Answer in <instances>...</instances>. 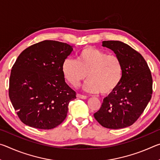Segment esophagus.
Here are the masks:
<instances>
[{
  "label": "esophagus",
  "mask_w": 160,
  "mask_h": 160,
  "mask_svg": "<svg viewBox=\"0 0 160 160\" xmlns=\"http://www.w3.org/2000/svg\"><path fill=\"white\" fill-rule=\"evenodd\" d=\"M77 97H78V98L82 99H86L87 98H88V97H87V96L82 95V94H77Z\"/></svg>",
  "instance_id": "esophagus-1"
}]
</instances>
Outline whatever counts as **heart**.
<instances>
[{
	"mask_svg": "<svg viewBox=\"0 0 160 160\" xmlns=\"http://www.w3.org/2000/svg\"><path fill=\"white\" fill-rule=\"evenodd\" d=\"M62 72L70 85L76 86L85 80L84 90L90 93L112 94L120 85L123 76V66L117 56L109 55L99 48L88 47L78 54L77 60L66 58Z\"/></svg>",
	"mask_w": 160,
	"mask_h": 160,
	"instance_id": "obj_1",
	"label": "heart"
}]
</instances>
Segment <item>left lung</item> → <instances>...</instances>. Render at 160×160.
<instances>
[{"mask_svg":"<svg viewBox=\"0 0 160 160\" xmlns=\"http://www.w3.org/2000/svg\"><path fill=\"white\" fill-rule=\"evenodd\" d=\"M102 47L112 50L123 66L122 81L112 94L103 100L94 114L102 126L111 129L131 126L144 112L152 94V78L144 58L120 41H104Z\"/></svg>","mask_w":160,"mask_h":160,"instance_id":"obj_1","label":"left lung"}]
</instances>
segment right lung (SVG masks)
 <instances>
[{
  "instance_id": "right-lung-1",
  "label": "right lung",
  "mask_w": 160,
  "mask_h": 160,
  "mask_svg": "<svg viewBox=\"0 0 160 160\" xmlns=\"http://www.w3.org/2000/svg\"><path fill=\"white\" fill-rule=\"evenodd\" d=\"M72 50L66 43L45 40L18 56L10 73L9 97L22 122L48 130L66 118L76 93L65 82L62 63Z\"/></svg>"
}]
</instances>
